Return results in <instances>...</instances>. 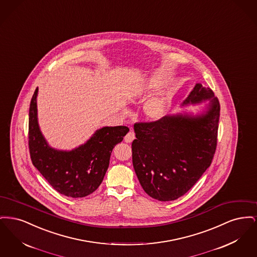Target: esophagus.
<instances>
[{"label":"esophagus","mask_w":257,"mask_h":257,"mask_svg":"<svg viewBox=\"0 0 257 257\" xmlns=\"http://www.w3.org/2000/svg\"><path fill=\"white\" fill-rule=\"evenodd\" d=\"M135 139V133L134 132H129L128 134L125 136V138H124V141L126 142V143H132L133 141H134Z\"/></svg>","instance_id":"1"}]
</instances>
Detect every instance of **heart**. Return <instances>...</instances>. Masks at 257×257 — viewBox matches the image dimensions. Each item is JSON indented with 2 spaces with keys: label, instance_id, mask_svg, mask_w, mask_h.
Returning a JSON list of instances; mask_svg holds the SVG:
<instances>
[{
  "label": "heart",
  "instance_id": "b5f03b06",
  "mask_svg": "<svg viewBox=\"0 0 257 257\" xmlns=\"http://www.w3.org/2000/svg\"><path fill=\"white\" fill-rule=\"evenodd\" d=\"M162 84L163 82L160 79H153L149 82L147 88H158L162 86ZM167 109V102L163 98H153L146 104L145 112L149 118L157 120L165 115Z\"/></svg>",
  "mask_w": 257,
  "mask_h": 257
}]
</instances>
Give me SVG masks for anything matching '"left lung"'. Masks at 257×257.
Listing matches in <instances>:
<instances>
[{
    "label": "left lung",
    "mask_w": 257,
    "mask_h": 257,
    "mask_svg": "<svg viewBox=\"0 0 257 257\" xmlns=\"http://www.w3.org/2000/svg\"><path fill=\"white\" fill-rule=\"evenodd\" d=\"M207 99L210 105L201 115H166L135 123L133 167L148 196L160 201L175 200L210 167L218 143L220 102L209 87L196 84L183 104Z\"/></svg>",
    "instance_id": "obj_1"
}]
</instances>
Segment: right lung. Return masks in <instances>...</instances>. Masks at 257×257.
I'll use <instances>...</instances> for the list:
<instances>
[{"label": "right lung", "mask_w": 257, "mask_h": 257, "mask_svg": "<svg viewBox=\"0 0 257 257\" xmlns=\"http://www.w3.org/2000/svg\"><path fill=\"white\" fill-rule=\"evenodd\" d=\"M37 87L29 111V149L33 165L61 195L84 197L93 193L108 170L111 151L129 132L126 126L103 127L84 146L60 151L48 146L37 123Z\"/></svg>", "instance_id": "right-lung-1"}]
</instances>
